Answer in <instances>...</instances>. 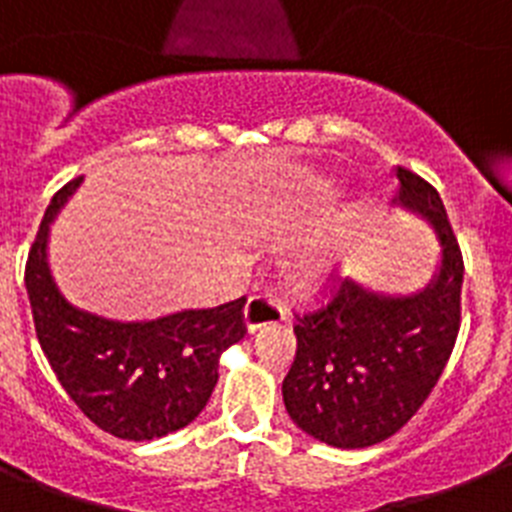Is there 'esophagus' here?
Here are the masks:
<instances>
[{"mask_svg": "<svg viewBox=\"0 0 512 512\" xmlns=\"http://www.w3.org/2000/svg\"><path fill=\"white\" fill-rule=\"evenodd\" d=\"M243 319H246L248 332H259L266 324H277L287 319V308L282 306V301H277L274 295L259 293L251 295L246 303V311H243Z\"/></svg>", "mask_w": 512, "mask_h": 512, "instance_id": "34e87169", "label": "esophagus"}]
</instances>
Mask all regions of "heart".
I'll return each mask as SVG.
<instances>
[{
    "label": "heart",
    "instance_id": "heart-1",
    "mask_svg": "<svg viewBox=\"0 0 512 512\" xmlns=\"http://www.w3.org/2000/svg\"><path fill=\"white\" fill-rule=\"evenodd\" d=\"M295 272L301 274V277H322L324 272H327V261H324V256L319 251H301L298 256H295Z\"/></svg>",
    "mask_w": 512,
    "mask_h": 512
}]
</instances>
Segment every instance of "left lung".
Here are the masks:
<instances>
[{
  "mask_svg": "<svg viewBox=\"0 0 512 512\" xmlns=\"http://www.w3.org/2000/svg\"><path fill=\"white\" fill-rule=\"evenodd\" d=\"M392 206L432 227L439 261L416 293L340 282L332 301L298 316L295 361L282 382L293 424L340 450H361L403 429L447 366L460 329L463 259L437 190L398 167Z\"/></svg>",
  "mask_w": 512,
  "mask_h": 512,
  "instance_id": "8db88e82",
  "label": "left lung"
}]
</instances>
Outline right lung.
<instances>
[{"label": "right lung", "mask_w": 512, "mask_h": 512, "mask_svg": "<svg viewBox=\"0 0 512 512\" xmlns=\"http://www.w3.org/2000/svg\"><path fill=\"white\" fill-rule=\"evenodd\" d=\"M83 177L46 209L25 264L36 337L80 411L120 439H156L188 426L209 403L219 358L243 340L246 298L185 308L149 322H117L67 301L49 266V232Z\"/></svg>", "instance_id": "obj_1"}]
</instances>
